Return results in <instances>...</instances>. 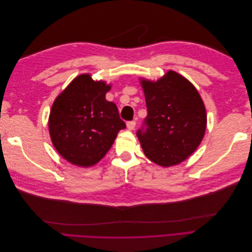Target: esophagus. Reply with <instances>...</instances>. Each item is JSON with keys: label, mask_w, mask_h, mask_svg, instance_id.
Returning a JSON list of instances; mask_svg holds the SVG:
<instances>
[{"label": "esophagus", "mask_w": 252, "mask_h": 252, "mask_svg": "<svg viewBox=\"0 0 252 252\" xmlns=\"http://www.w3.org/2000/svg\"><path fill=\"white\" fill-rule=\"evenodd\" d=\"M135 121H129L127 122V128L129 129V130H133V129L135 128Z\"/></svg>", "instance_id": "1"}]
</instances>
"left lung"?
<instances>
[{"label":"left lung","mask_w":252,"mask_h":252,"mask_svg":"<svg viewBox=\"0 0 252 252\" xmlns=\"http://www.w3.org/2000/svg\"><path fill=\"white\" fill-rule=\"evenodd\" d=\"M147 117L136 131L146 157L168 167L199 146L207 124L205 106L191 83L174 71L156 83L142 81Z\"/></svg>","instance_id":"left-lung-1"}]
</instances>
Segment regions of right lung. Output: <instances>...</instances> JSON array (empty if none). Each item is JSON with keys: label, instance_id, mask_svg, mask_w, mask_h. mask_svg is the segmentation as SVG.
I'll use <instances>...</instances> for the list:
<instances>
[{"label": "right lung", "instance_id": "right-lung-1", "mask_svg": "<svg viewBox=\"0 0 252 252\" xmlns=\"http://www.w3.org/2000/svg\"><path fill=\"white\" fill-rule=\"evenodd\" d=\"M109 89L104 82L82 74L53 103L49 133L53 146L68 162L82 167L96 164L126 128L117 105L105 98Z\"/></svg>", "mask_w": 252, "mask_h": 252}]
</instances>
